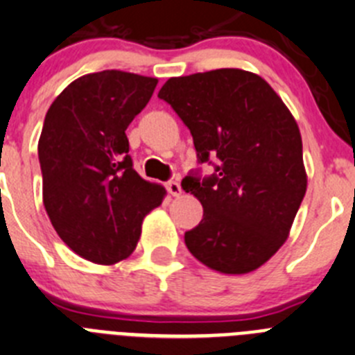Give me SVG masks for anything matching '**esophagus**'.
<instances>
[{"label": "esophagus", "mask_w": 355, "mask_h": 355, "mask_svg": "<svg viewBox=\"0 0 355 355\" xmlns=\"http://www.w3.org/2000/svg\"><path fill=\"white\" fill-rule=\"evenodd\" d=\"M165 187H167V191L172 195V197H181V193H183V190H181V184L178 183V181H168Z\"/></svg>", "instance_id": "esophagus-1"}]
</instances>
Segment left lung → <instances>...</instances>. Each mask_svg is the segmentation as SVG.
I'll return each instance as SVG.
<instances>
[{"label": "left lung", "instance_id": "1", "mask_svg": "<svg viewBox=\"0 0 355 355\" xmlns=\"http://www.w3.org/2000/svg\"><path fill=\"white\" fill-rule=\"evenodd\" d=\"M158 97L190 129L198 160H221L218 174L181 183L204 207L184 234L188 251L219 273L259 268L288 241L306 191L295 116L261 76L237 67L168 78Z\"/></svg>", "mask_w": 355, "mask_h": 355}]
</instances>
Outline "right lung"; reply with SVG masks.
Here are the masks:
<instances>
[{
  "label": "right lung",
  "instance_id": "1",
  "mask_svg": "<svg viewBox=\"0 0 355 355\" xmlns=\"http://www.w3.org/2000/svg\"><path fill=\"white\" fill-rule=\"evenodd\" d=\"M157 83L118 69L90 73L46 111L38 141L43 205L64 244L97 265L129 258L143 219L167 195L134 171L125 134Z\"/></svg>",
  "mask_w": 355,
  "mask_h": 355
}]
</instances>
